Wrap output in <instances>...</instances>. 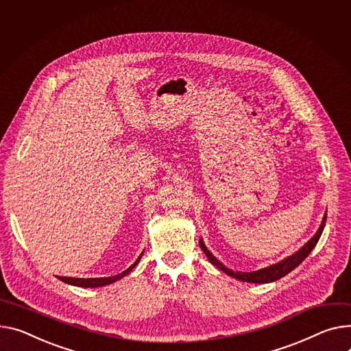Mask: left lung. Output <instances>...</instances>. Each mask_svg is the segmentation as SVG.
Returning <instances> with one entry per match:
<instances>
[{"label":"left lung","mask_w":351,"mask_h":351,"mask_svg":"<svg viewBox=\"0 0 351 351\" xmlns=\"http://www.w3.org/2000/svg\"><path fill=\"white\" fill-rule=\"evenodd\" d=\"M326 217H328V212L324 213V216H323V219H322V223H320L317 231L315 232V236H313L305 245L300 247L296 252H293L292 255L287 256V258L281 260V261L276 263V264H272V265H269V267H267V268H261V269H258V271H252V272H243V271H236V272H234L232 269L227 268L223 263H220V261L216 258V256L207 250V247H206L203 239L199 240V245H200V248L203 250V252L206 254L207 260H208L210 263H212L215 267H217L219 269H221L224 274H227V275H230V276H232V278H236V279H239V281H243V282H250V284H268V282H274V281H276V279L288 275L291 271H293L303 260L306 258V256L311 254V251L316 247V244H317V241H319V239H320V236H322L323 228H324V226H326Z\"/></svg>","instance_id":"1"}]
</instances>
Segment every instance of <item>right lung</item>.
<instances>
[{"label": "right lung", "instance_id": "add662e5", "mask_svg": "<svg viewBox=\"0 0 351 351\" xmlns=\"http://www.w3.org/2000/svg\"><path fill=\"white\" fill-rule=\"evenodd\" d=\"M144 251L141 252V255L138 256L136 261L130 267L127 268L125 271H123L121 274L119 275H112V276H104V278H70V276H58L60 281H63L64 284H69V285H73V287H82V288H99V287H106V285H110L112 282H117L119 279L124 278L125 275H128L135 267L136 264L139 263V260H141Z\"/></svg>", "mask_w": 351, "mask_h": 351}]
</instances>
